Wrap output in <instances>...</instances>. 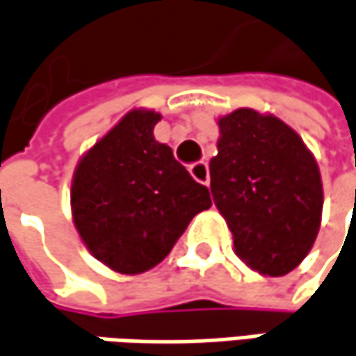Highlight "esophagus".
<instances>
[{
    "instance_id": "1",
    "label": "esophagus",
    "mask_w": 356,
    "mask_h": 356,
    "mask_svg": "<svg viewBox=\"0 0 356 356\" xmlns=\"http://www.w3.org/2000/svg\"><path fill=\"white\" fill-rule=\"evenodd\" d=\"M189 171H191V175L197 183H203V185H209V165L205 161H199L193 163L191 167H189Z\"/></svg>"
}]
</instances>
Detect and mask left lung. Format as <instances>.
Segmentation results:
<instances>
[{"label": "left lung", "mask_w": 356, "mask_h": 356, "mask_svg": "<svg viewBox=\"0 0 356 356\" xmlns=\"http://www.w3.org/2000/svg\"><path fill=\"white\" fill-rule=\"evenodd\" d=\"M209 163L213 201L253 270L281 277L309 255L323 213L318 165L279 117L237 109L219 119Z\"/></svg>", "instance_id": "8db88e82"}]
</instances>
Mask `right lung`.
I'll return each instance as SVG.
<instances>
[{"label":"right lung","mask_w":356,"mask_h":356,"mask_svg":"<svg viewBox=\"0 0 356 356\" xmlns=\"http://www.w3.org/2000/svg\"><path fill=\"white\" fill-rule=\"evenodd\" d=\"M161 115L133 109L77 163L71 213L91 255L123 275L161 263L197 213L211 207L205 185L155 141Z\"/></svg>","instance_id":"obj_1"}]
</instances>
